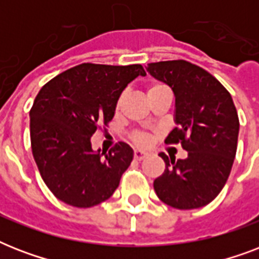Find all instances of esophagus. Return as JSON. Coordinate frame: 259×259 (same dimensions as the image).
I'll use <instances>...</instances> for the list:
<instances>
[{"mask_svg": "<svg viewBox=\"0 0 259 259\" xmlns=\"http://www.w3.org/2000/svg\"><path fill=\"white\" fill-rule=\"evenodd\" d=\"M148 157V153L144 152V150H134V158L137 160V161H142V160H145Z\"/></svg>", "mask_w": 259, "mask_h": 259, "instance_id": "34e87169", "label": "esophagus"}]
</instances>
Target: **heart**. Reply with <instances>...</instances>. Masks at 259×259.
I'll return each mask as SVG.
<instances>
[{"instance_id": "heart-1", "label": "heart", "mask_w": 259, "mask_h": 259, "mask_svg": "<svg viewBox=\"0 0 259 259\" xmlns=\"http://www.w3.org/2000/svg\"><path fill=\"white\" fill-rule=\"evenodd\" d=\"M162 89H165V86H164V84L154 83V84H152V86L148 89V95H150V94L156 93V91H158V90H162ZM121 103H122V97L118 99L117 109H119V107H121ZM130 137H132V140H133V141L140 146L148 145V142H149V136H148L146 133H144V132H133V133L130 134Z\"/></svg>"}]
</instances>
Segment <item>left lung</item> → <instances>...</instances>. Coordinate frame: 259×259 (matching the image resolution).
Here are the masks:
<instances>
[{"label": "left lung", "instance_id": "8db88e82", "mask_svg": "<svg viewBox=\"0 0 259 259\" xmlns=\"http://www.w3.org/2000/svg\"><path fill=\"white\" fill-rule=\"evenodd\" d=\"M146 70L175 94L177 126L165 144L188 152L184 160L160 153L165 170L154 191L173 208H200L219 195L233 168L239 133L233 98L217 78L185 60L150 63Z\"/></svg>", "mask_w": 259, "mask_h": 259}]
</instances>
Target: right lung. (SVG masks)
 Segmentation results:
<instances>
[{
  "label": "right lung",
  "mask_w": 259,
  "mask_h": 259,
  "mask_svg": "<svg viewBox=\"0 0 259 259\" xmlns=\"http://www.w3.org/2000/svg\"><path fill=\"white\" fill-rule=\"evenodd\" d=\"M138 75H146L141 64L83 63L38 91L29 111L30 145L42 180L59 200L89 208L118 188L133 149L118 142L109 153L94 152L91 136L109 125L118 98Z\"/></svg>",
  "instance_id": "add662e5"
}]
</instances>
